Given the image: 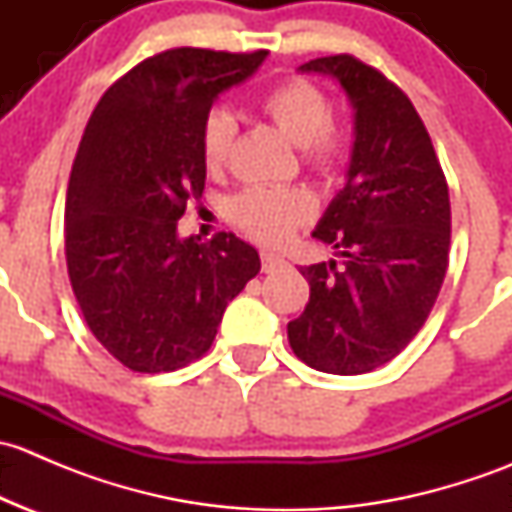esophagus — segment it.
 Wrapping results in <instances>:
<instances>
[{
    "instance_id": "obj_1",
    "label": "esophagus",
    "mask_w": 512,
    "mask_h": 512,
    "mask_svg": "<svg viewBox=\"0 0 512 512\" xmlns=\"http://www.w3.org/2000/svg\"><path fill=\"white\" fill-rule=\"evenodd\" d=\"M285 257L275 255V252H262V270L265 272H275L280 270V267H285Z\"/></svg>"
}]
</instances>
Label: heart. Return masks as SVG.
Returning <instances> with one entry per match:
<instances>
[{"label":"heart","mask_w":512,"mask_h":512,"mask_svg":"<svg viewBox=\"0 0 512 512\" xmlns=\"http://www.w3.org/2000/svg\"><path fill=\"white\" fill-rule=\"evenodd\" d=\"M262 116L302 148L304 163L319 173L339 168L347 153V138L334 121L329 98L307 79H287L257 98ZM235 141V118L225 108L208 113L200 131V156L208 173H220ZM314 213V200L302 188H245L227 203V218L250 237L265 245H282Z\"/></svg>","instance_id":"heart-1"}]
</instances>
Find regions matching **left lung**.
<instances>
[{"label": "left lung", "mask_w": 512, "mask_h": 512, "mask_svg": "<svg viewBox=\"0 0 512 512\" xmlns=\"http://www.w3.org/2000/svg\"><path fill=\"white\" fill-rule=\"evenodd\" d=\"M329 74L354 106L344 190L312 232L339 260L302 267L309 302L287 324L292 352L327 374H366L406 349L448 270V183L409 96L352 54L299 66Z\"/></svg>", "instance_id": "left-lung-1"}]
</instances>
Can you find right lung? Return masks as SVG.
Wrapping results in <instances>:
<instances>
[{"label": "right lung", "instance_id": "right-lung-1", "mask_svg": "<svg viewBox=\"0 0 512 512\" xmlns=\"http://www.w3.org/2000/svg\"><path fill=\"white\" fill-rule=\"evenodd\" d=\"M265 56L160 51L91 113L66 190V267L94 337L131 371L200 359L227 302L260 272V255L240 237L180 240L178 220L205 188L200 131L210 106Z\"/></svg>", "mask_w": 512, "mask_h": 512}]
</instances>
